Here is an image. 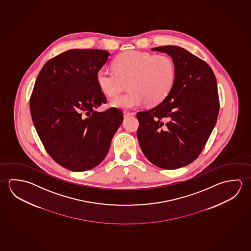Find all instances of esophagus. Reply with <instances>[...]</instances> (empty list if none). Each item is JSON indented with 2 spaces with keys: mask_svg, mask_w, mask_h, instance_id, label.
<instances>
[{
  "mask_svg": "<svg viewBox=\"0 0 251 251\" xmlns=\"http://www.w3.org/2000/svg\"><path fill=\"white\" fill-rule=\"evenodd\" d=\"M134 114L133 112H130V111H125L123 112L124 118H126V117H129V116H132V115Z\"/></svg>",
  "mask_w": 251,
  "mask_h": 251,
  "instance_id": "esophagus-1",
  "label": "esophagus"
}]
</instances>
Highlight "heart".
<instances>
[{
    "label": "heart",
    "instance_id": "b5f03b06",
    "mask_svg": "<svg viewBox=\"0 0 251 251\" xmlns=\"http://www.w3.org/2000/svg\"><path fill=\"white\" fill-rule=\"evenodd\" d=\"M114 71L100 68L97 82L102 93L110 98L118 96L128 82V93L111 100L115 107L129 109L149 101L154 105L162 102L174 87L176 66L167 54L130 50L121 53L113 61Z\"/></svg>",
    "mask_w": 251,
    "mask_h": 251
}]
</instances>
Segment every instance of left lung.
I'll use <instances>...</instances> for the list:
<instances>
[{"mask_svg":"<svg viewBox=\"0 0 251 251\" xmlns=\"http://www.w3.org/2000/svg\"><path fill=\"white\" fill-rule=\"evenodd\" d=\"M152 50L172 58L176 81L157 106L137 113V138L149 162L176 170L200 156L215 126L220 110L216 78L208 64L182 47Z\"/></svg>","mask_w":251,"mask_h":251,"instance_id":"obj_1","label":"left lung"}]
</instances>
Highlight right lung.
Here are the masks:
<instances>
[{
    "mask_svg": "<svg viewBox=\"0 0 251 251\" xmlns=\"http://www.w3.org/2000/svg\"><path fill=\"white\" fill-rule=\"evenodd\" d=\"M110 53L98 49H72L44 65L30 99L31 119L48 154L72 171H85L106 156L111 139L123 121L122 111L107 102L97 73Z\"/></svg>",
    "mask_w": 251,
    "mask_h": 251,
    "instance_id": "add662e5",
    "label": "right lung"
}]
</instances>
